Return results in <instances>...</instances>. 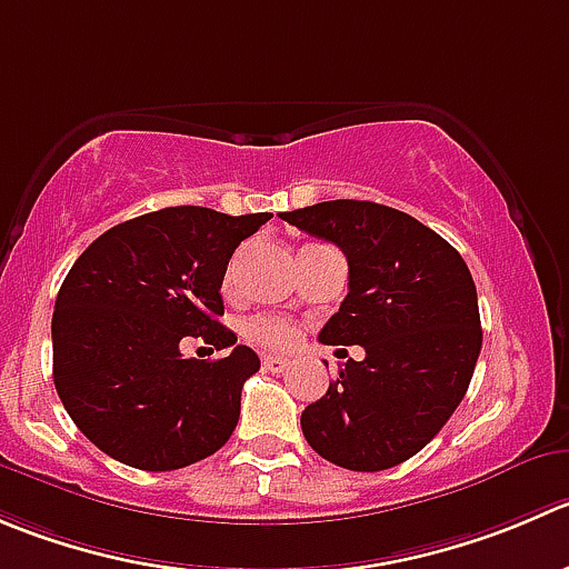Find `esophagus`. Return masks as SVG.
<instances>
[{"label": "esophagus", "mask_w": 569, "mask_h": 569, "mask_svg": "<svg viewBox=\"0 0 569 569\" xmlns=\"http://www.w3.org/2000/svg\"><path fill=\"white\" fill-rule=\"evenodd\" d=\"M261 363H263V369H267V372H283V369L289 367V358L272 356V352H263Z\"/></svg>", "instance_id": "obj_1"}]
</instances>
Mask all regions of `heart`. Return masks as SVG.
Instances as JSON below:
<instances>
[{"instance_id": "1", "label": "heart", "mask_w": 569, "mask_h": 569, "mask_svg": "<svg viewBox=\"0 0 569 569\" xmlns=\"http://www.w3.org/2000/svg\"><path fill=\"white\" fill-rule=\"evenodd\" d=\"M230 278H233V269L224 274V283H230ZM244 333H247V339L258 341V345L289 347V345H295L297 336H300V330H297V325L289 322V319L258 317V319H252V322H247Z\"/></svg>"}]
</instances>
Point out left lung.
<instances>
[{
	"label": "left lung",
	"mask_w": 569,
	"mask_h": 569,
	"mask_svg": "<svg viewBox=\"0 0 569 569\" xmlns=\"http://www.w3.org/2000/svg\"><path fill=\"white\" fill-rule=\"evenodd\" d=\"M280 219L345 252L350 291L319 341L363 347V361L350 358L302 411L306 442L345 470L402 465L442 431L476 372L470 269L442 236L378 202H317Z\"/></svg>",
	"instance_id": "1"
}]
</instances>
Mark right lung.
<instances>
[{"label": "right lung", "instance_id": "add662e5", "mask_svg": "<svg viewBox=\"0 0 569 569\" xmlns=\"http://www.w3.org/2000/svg\"><path fill=\"white\" fill-rule=\"evenodd\" d=\"M272 213L200 206L144 213L99 236L74 261L52 313V375L74 425L110 459L147 472L189 467L236 431L256 352L219 325L230 256ZM202 335L234 350L183 359Z\"/></svg>", "mask_w": 569, "mask_h": 569}]
</instances>
